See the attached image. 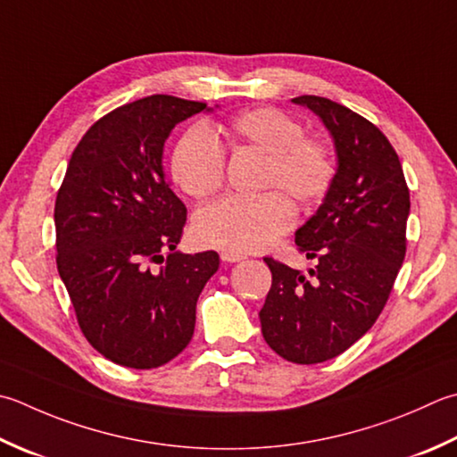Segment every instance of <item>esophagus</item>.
I'll list each match as a JSON object with an SVG mask.
<instances>
[{
    "label": "esophagus",
    "instance_id": "obj_1",
    "mask_svg": "<svg viewBox=\"0 0 457 457\" xmlns=\"http://www.w3.org/2000/svg\"><path fill=\"white\" fill-rule=\"evenodd\" d=\"M221 262H226V263H237V262H244L245 259V255H241V253H236V252H221Z\"/></svg>",
    "mask_w": 457,
    "mask_h": 457
}]
</instances>
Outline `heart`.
I'll return each instance as SVG.
<instances>
[{
  "label": "heart",
  "instance_id": "b5f03b06",
  "mask_svg": "<svg viewBox=\"0 0 457 457\" xmlns=\"http://www.w3.org/2000/svg\"><path fill=\"white\" fill-rule=\"evenodd\" d=\"M220 137L231 148H252L267 156L262 190L283 191L293 202L309 205L323 198L333 184L330 150L320 140L307 138L301 122L287 112L271 106L244 111L220 127ZM223 172L226 154L208 130L194 127L182 134L172 152V176L187 195L202 200L216 194ZM282 195H228L205 205L195 216V236L205 245L236 253L263 249L295 221L293 205Z\"/></svg>",
  "mask_w": 457,
  "mask_h": 457
}]
</instances>
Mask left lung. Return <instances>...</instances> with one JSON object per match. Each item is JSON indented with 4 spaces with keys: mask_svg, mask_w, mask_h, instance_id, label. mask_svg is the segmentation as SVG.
Segmentation results:
<instances>
[{
    "mask_svg": "<svg viewBox=\"0 0 457 457\" xmlns=\"http://www.w3.org/2000/svg\"><path fill=\"white\" fill-rule=\"evenodd\" d=\"M335 145L337 172L319 210L295 231L309 273L265 257L271 289L259 311L265 343L317 364L353 346L378 319L406 255L410 192L388 138L346 106L303 95Z\"/></svg>",
    "mask_w": 457,
    "mask_h": 457,
    "instance_id": "obj_1",
    "label": "left lung"
}]
</instances>
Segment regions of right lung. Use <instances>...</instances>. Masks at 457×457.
<instances>
[{"label":"right lung","mask_w":457,"mask_h":457,"mask_svg":"<svg viewBox=\"0 0 457 457\" xmlns=\"http://www.w3.org/2000/svg\"><path fill=\"white\" fill-rule=\"evenodd\" d=\"M212 111L170 95L140 98L96 120L69 160L55 202L57 270L87 341L114 364L158 369L194 335L220 255L176 252L186 205L162 158L178 122Z\"/></svg>","instance_id":"add662e5"}]
</instances>
